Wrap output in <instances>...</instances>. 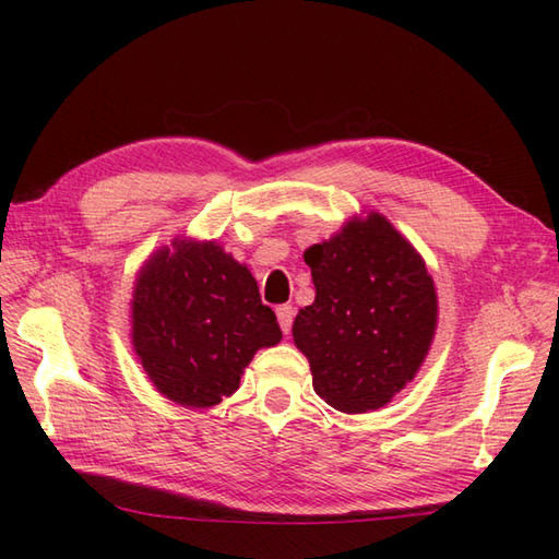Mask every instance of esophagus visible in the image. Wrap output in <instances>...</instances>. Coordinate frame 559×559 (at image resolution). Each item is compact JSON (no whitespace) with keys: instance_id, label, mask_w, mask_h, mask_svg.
<instances>
[{"instance_id":"esophagus-1","label":"esophagus","mask_w":559,"mask_h":559,"mask_svg":"<svg viewBox=\"0 0 559 559\" xmlns=\"http://www.w3.org/2000/svg\"><path fill=\"white\" fill-rule=\"evenodd\" d=\"M293 317H295V307L293 305H281L278 310H276V319H278V326L283 329V334H288V331H290Z\"/></svg>"}]
</instances>
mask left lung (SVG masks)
Masks as SVG:
<instances>
[{"label": "left lung", "instance_id": "left-lung-1", "mask_svg": "<svg viewBox=\"0 0 559 559\" xmlns=\"http://www.w3.org/2000/svg\"><path fill=\"white\" fill-rule=\"evenodd\" d=\"M314 302L293 341L310 360L312 386L343 413L384 408L413 382L437 331V288L425 259L377 211L350 216L305 249Z\"/></svg>", "mask_w": 559, "mask_h": 559}]
</instances>
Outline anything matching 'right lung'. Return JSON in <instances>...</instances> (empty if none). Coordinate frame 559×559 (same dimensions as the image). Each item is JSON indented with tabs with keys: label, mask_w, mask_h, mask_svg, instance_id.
I'll return each mask as SVG.
<instances>
[{
	"label": "right lung",
	"mask_w": 559,
	"mask_h": 559,
	"mask_svg": "<svg viewBox=\"0 0 559 559\" xmlns=\"http://www.w3.org/2000/svg\"><path fill=\"white\" fill-rule=\"evenodd\" d=\"M132 348L153 389L185 408L218 406L254 353L281 343L247 264L216 240L177 235L136 271Z\"/></svg>",
	"instance_id": "1"
}]
</instances>
